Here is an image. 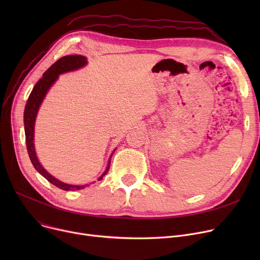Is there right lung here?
<instances>
[{"label": "right lung", "mask_w": 260, "mask_h": 260, "mask_svg": "<svg viewBox=\"0 0 260 260\" xmlns=\"http://www.w3.org/2000/svg\"><path fill=\"white\" fill-rule=\"evenodd\" d=\"M87 61L86 58L83 56H80V54H75V56H65L58 61L54 62L48 70L43 74V77L41 78L37 84L35 85L34 89L31 90L28 100L25 105V111H24V128H25V139H26V147L27 152H28L30 161L35 169L42 175L44 178H46L50 183L56 185L57 187L63 189V190H76L84 188V185H71L66 184L58 179L54 178L50 174H48L44 168L40 165V162L36 156L35 152V145H34V129H35V121L37 117L38 109L42 103L45 94L49 87L53 84V82L56 81L60 74L71 72L78 70V68L86 65ZM109 167H111V160L108 161V166L104 172V174L100 177L99 180L103 178V176L108 172Z\"/></svg>", "instance_id": "1"}]
</instances>
